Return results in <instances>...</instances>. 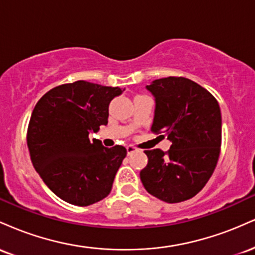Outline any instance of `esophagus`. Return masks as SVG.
Segmentation results:
<instances>
[{
  "instance_id": "34e87169",
  "label": "esophagus",
  "mask_w": 255,
  "mask_h": 255,
  "mask_svg": "<svg viewBox=\"0 0 255 255\" xmlns=\"http://www.w3.org/2000/svg\"><path fill=\"white\" fill-rule=\"evenodd\" d=\"M136 151H137V148L134 147L133 145H128L127 146V153L128 154H133L134 152H136Z\"/></svg>"
}]
</instances>
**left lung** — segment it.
Segmentation results:
<instances>
[{"instance_id":"obj_1","label":"left lung","mask_w":255,"mask_h":255,"mask_svg":"<svg viewBox=\"0 0 255 255\" xmlns=\"http://www.w3.org/2000/svg\"><path fill=\"white\" fill-rule=\"evenodd\" d=\"M154 97L151 130L171 141L166 153L145 151L147 165L140 171L145 189L165 203H181L198 194L217 165L222 144L218 102L200 85L169 77L146 86Z\"/></svg>"}]
</instances>
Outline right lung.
<instances>
[{
	"mask_svg": "<svg viewBox=\"0 0 255 255\" xmlns=\"http://www.w3.org/2000/svg\"><path fill=\"white\" fill-rule=\"evenodd\" d=\"M124 91L79 80L54 87L32 111L31 160L46 186L67 203L89 206L109 195L127 150L91 142L89 135L108 125L110 102Z\"/></svg>",
	"mask_w": 255,
	"mask_h": 255,
	"instance_id": "1",
	"label": "right lung"
}]
</instances>
